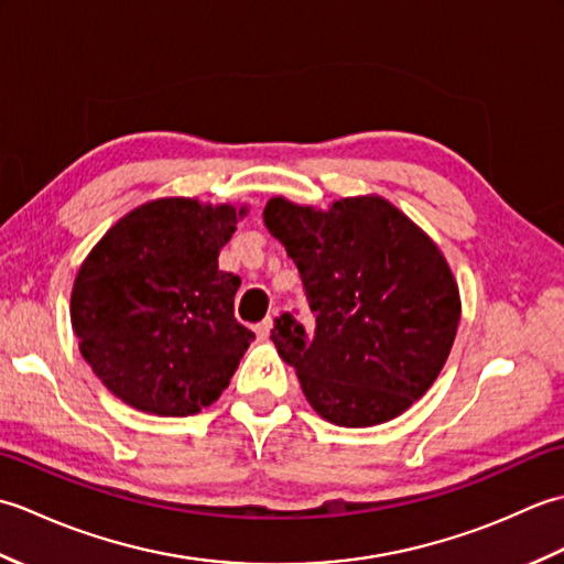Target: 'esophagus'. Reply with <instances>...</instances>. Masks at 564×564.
Segmentation results:
<instances>
[{
  "label": "esophagus",
  "mask_w": 564,
  "mask_h": 564,
  "mask_svg": "<svg viewBox=\"0 0 564 564\" xmlns=\"http://www.w3.org/2000/svg\"><path fill=\"white\" fill-rule=\"evenodd\" d=\"M271 327H273V319H271V317H267V319H261V322H259V325L254 327V332H257V337H259V339H267V337H269V334H271Z\"/></svg>",
  "instance_id": "obj_1"
}]
</instances>
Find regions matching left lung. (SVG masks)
I'll return each mask as SVG.
<instances>
[{
  "label": "left lung",
  "instance_id": "obj_1",
  "mask_svg": "<svg viewBox=\"0 0 564 564\" xmlns=\"http://www.w3.org/2000/svg\"><path fill=\"white\" fill-rule=\"evenodd\" d=\"M263 225L295 261L315 313L313 337L289 313L271 332L313 410L349 429L410 410L460 322L458 283L434 239L373 194L327 210L273 196Z\"/></svg>",
  "mask_w": 564,
  "mask_h": 564
}]
</instances>
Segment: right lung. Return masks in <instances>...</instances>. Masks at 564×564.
Instances as JSON below:
<instances>
[{
  "instance_id": "obj_1",
  "label": "right lung",
  "mask_w": 564,
  "mask_h": 564,
  "mask_svg": "<svg viewBox=\"0 0 564 564\" xmlns=\"http://www.w3.org/2000/svg\"><path fill=\"white\" fill-rule=\"evenodd\" d=\"M247 206L154 198L82 261L69 317L79 351L138 412L188 416L230 386L251 334L235 319L239 275L218 269Z\"/></svg>"
}]
</instances>
